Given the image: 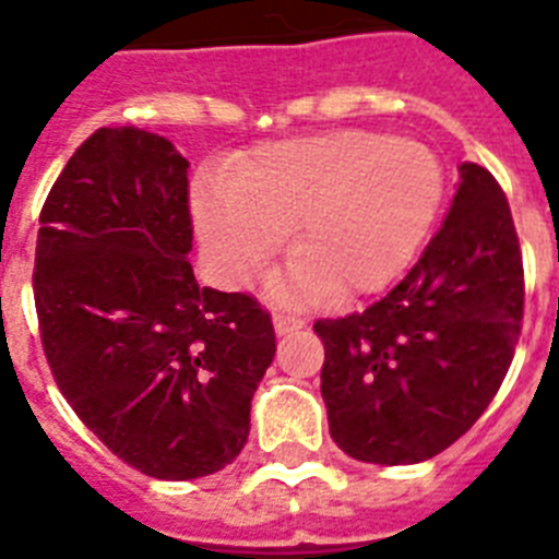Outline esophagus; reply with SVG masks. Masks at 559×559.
I'll use <instances>...</instances> for the list:
<instances>
[{
    "label": "esophagus",
    "mask_w": 559,
    "mask_h": 559,
    "mask_svg": "<svg viewBox=\"0 0 559 559\" xmlns=\"http://www.w3.org/2000/svg\"><path fill=\"white\" fill-rule=\"evenodd\" d=\"M305 328V319H299V316L294 313H274V330L276 335H285V333H296V330Z\"/></svg>",
    "instance_id": "1"
}]
</instances>
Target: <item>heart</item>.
<instances>
[{
    "label": "heart",
    "mask_w": 559,
    "mask_h": 559,
    "mask_svg": "<svg viewBox=\"0 0 559 559\" xmlns=\"http://www.w3.org/2000/svg\"><path fill=\"white\" fill-rule=\"evenodd\" d=\"M445 176L423 142L335 131L263 145L195 195V221L221 276L243 285L294 229L283 296L355 299L408 269L442 206Z\"/></svg>",
    "instance_id": "b5f03b06"
}]
</instances>
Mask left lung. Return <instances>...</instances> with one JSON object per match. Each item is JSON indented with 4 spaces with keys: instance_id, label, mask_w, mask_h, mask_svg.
<instances>
[{
    "instance_id": "1",
    "label": "left lung",
    "mask_w": 559,
    "mask_h": 559,
    "mask_svg": "<svg viewBox=\"0 0 559 559\" xmlns=\"http://www.w3.org/2000/svg\"><path fill=\"white\" fill-rule=\"evenodd\" d=\"M451 212L383 299L319 319L330 437L347 456L417 464L451 448L501 389L523 322V257L490 170L459 167Z\"/></svg>"
}]
</instances>
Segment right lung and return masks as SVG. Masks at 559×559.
<instances>
[{"label":"right lung","mask_w":559,"mask_h":559,"mask_svg":"<svg viewBox=\"0 0 559 559\" xmlns=\"http://www.w3.org/2000/svg\"><path fill=\"white\" fill-rule=\"evenodd\" d=\"M187 167L165 136L97 128L44 201L33 269L61 394L114 456L165 481L235 462L276 353L254 296L195 283Z\"/></svg>","instance_id":"1"}]
</instances>
